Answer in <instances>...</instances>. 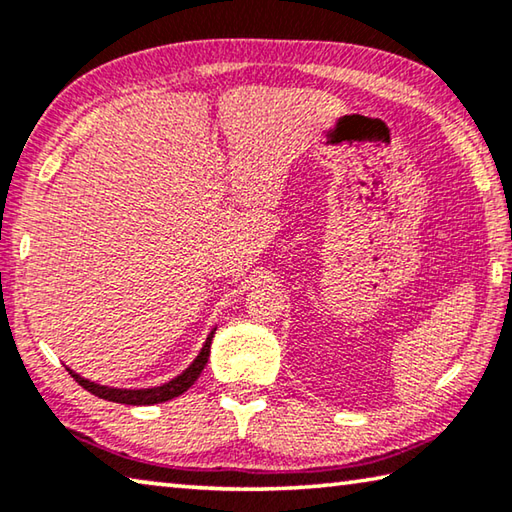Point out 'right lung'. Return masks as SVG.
Returning a JSON list of instances; mask_svg holds the SVG:
<instances>
[{
	"mask_svg": "<svg viewBox=\"0 0 512 512\" xmlns=\"http://www.w3.org/2000/svg\"><path fill=\"white\" fill-rule=\"evenodd\" d=\"M216 332V327L212 329L210 334H207L205 345L198 352V357L189 363V368H185L180 372L178 377H173L171 381L162 386H153V388H108V386H99L94 384L90 379H83L81 375H76L74 370H69V375H72L79 384L85 388V391H90L92 395L101 397V400H108V402H117V404H131V406H149V404H160V402H167L173 400V397L183 395L189 386L194 384V381L201 377V372L205 368L207 359H210V345H212V336Z\"/></svg>",
	"mask_w": 512,
	"mask_h": 512,
	"instance_id": "1",
	"label": "right lung"
}]
</instances>
